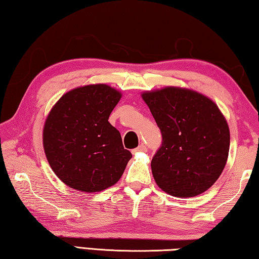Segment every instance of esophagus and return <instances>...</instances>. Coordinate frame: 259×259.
<instances>
[{
  "mask_svg": "<svg viewBox=\"0 0 259 259\" xmlns=\"http://www.w3.org/2000/svg\"><path fill=\"white\" fill-rule=\"evenodd\" d=\"M146 151H147V147L144 145V144H142V145H139L137 148H134L133 154H136V153L138 152H146Z\"/></svg>",
  "mask_w": 259,
  "mask_h": 259,
  "instance_id": "esophagus-1",
  "label": "esophagus"
}]
</instances>
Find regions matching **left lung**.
Returning <instances> with one entry per match:
<instances>
[{"label":"left lung","instance_id":"8db88e82","mask_svg":"<svg viewBox=\"0 0 259 259\" xmlns=\"http://www.w3.org/2000/svg\"><path fill=\"white\" fill-rule=\"evenodd\" d=\"M142 97L162 135L151 163L157 186L179 198L207 191L224 170L230 150V129L217 105L175 87Z\"/></svg>","mask_w":259,"mask_h":259}]
</instances>
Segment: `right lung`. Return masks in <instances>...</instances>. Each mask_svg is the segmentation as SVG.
Instances as JSON below:
<instances>
[{"instance_id":"right-lung-1","label":"right lung","mask_w":259,"mask_h":259,"mask_svg":"<svg viewBox=\"0 0 259 259\" xmlns=\"http://www.w3.org/2000/svg\"><path fill=\"white\" fill-rule=\"evenodd\" d=\"M121 99L106 84L68 91L52 107L43 129L48 162L61 182L81 192H99L121 178L133 157L108 122Z\"/></svg>"}]
</instances>
